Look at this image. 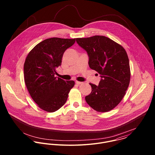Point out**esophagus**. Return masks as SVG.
<instances>
[{
    "instance_id": "obj_1",
    "label": "esophagus",
    "mask_w": 155,
    "mask_h": 155,
    "mask_svg": "<svg viewBox=\"0 0 155 155\" xmlns=\"http://www.w3.org/2000/svg\"><path fill=\"white\" fill-rule=\"evenodd\" d=\"M75 82H76V84H78V85H81V84H83V82H79V81H76Z\"/></svg>"
}]
</instances>
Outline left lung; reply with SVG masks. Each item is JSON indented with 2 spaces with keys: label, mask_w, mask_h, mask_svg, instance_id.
<instances>
[{
  "label": "left lung",
  "mask_w": 155,
  "mask_h": 155,
  "mask_svg": "<svg viewBox=\"0 0 155 155\" xmlns=\"http://www.w3.org/2000/svg\"><path fill=\"white\" fill-rule=\"evenodd\" d=\"M76 42L87 52L89 67L101 78L98 86L89 84L92 91L85 97L87 103L98 112L111 110L121 101L130 85L131 71L125 49L103 36L77 38Z\"/></svg>",
  "instance_id": "left-lung-1"
}]
</instances>
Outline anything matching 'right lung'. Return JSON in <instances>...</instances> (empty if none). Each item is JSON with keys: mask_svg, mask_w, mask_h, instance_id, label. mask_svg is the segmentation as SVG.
I'll use <instances>...</instances> for the list:
<instances>
[{"mask_svg": "<svg viewBox=\"0 0 155 155\" xmlns=\"http://www.w3.org/2000/svg\"><path fill=\"white\" fill-rule=\"evenodd\" d=\"M76 39L52 38L36 45L28 53L24 64V82L33 101L39 107L54 112L66 102L73 81L57 78L56 69L61 64L65 51Z\"/></svg>", "mask_w": 155, "mask_h": 155, "instance_id": "right-lung-1", "label": "right lung"}]
</instances>
